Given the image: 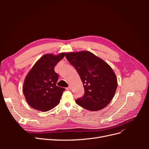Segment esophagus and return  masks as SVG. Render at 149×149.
Wrapping results in <instances>:
<instances>
[{
	"instance_id": "esophagus-1",
	"label": "esophagus",
	"mask_w": 149,
	"mask_h": 149,
	"mask_svg": "<svg viewBox=\"0 0 149 149\" xmlns=\"http://www.w3.org/2000/svg\"><path fill=\"white\" fill-rule=\"evenodd\" d=\"M71 89V88L70 86H69L68 87V88H66V89L67 90V91H69V90H70Z\"/></svg>"
}]
</instances>
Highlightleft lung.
I'll list each match as a JSON object with an SVG mask.
<instances>
[{
  "mask_svg": "<svg viewBox=\"0 0 149 149\" xmlns=\"http://www.w3.org/2000/svg\"><path fill=\"white\" fill-rule=\"evenodd\" d=\"M65 56L78 71L84 89V95L76 102L91 111L108 105L118 86L116 76L111 66L89 52L68 53Z\"/></svg>",
  "mask_w": 149,
  "mask_h": 149,
  "instance_id": "left-lung-1",
  "label": "left lung"
}]
</instances>
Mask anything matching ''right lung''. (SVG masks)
<instances>
[{
  "mask_svg": "<svg viewBox=\"0 0 149 149\" xmlns=\"http://www.w3.org/2000/svg\"><path fill=\"white\" fill-rule=\"evenodd\" d=\"M65 55V53L56 56L45 55L26 75L23 92L26 102L33 109L48 111L60 102L65 89L56 86L58 74L54 69Z\"/></svg>",
  "mask_w": 149,
  "mask_h": 149,
  "instance_id": "1",
  "label": "right lung"
}]
</instances>
